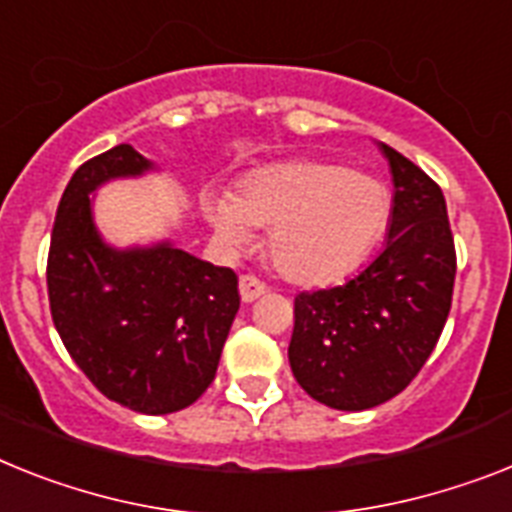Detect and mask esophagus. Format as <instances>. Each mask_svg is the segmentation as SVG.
<instances>
[{
	"label": "esophagus",
	"mask_w": 512,
	"mask_h": 512,
	"mask_svg": "<svg viewBox=\"0 0 512 512\" xmlns=\"http://www.w3.org/2000/svg\"><path fill=\"white\" fill-rule=\"evenodd\" d=\"M268 291V286H265L260 278L255 276H242L239 278V296H242V302L249 304L255 302V299H260V296Z\"/></svg>",
	"instance_id": "obj_1"
}]
</instances>
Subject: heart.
Wrapping results in <instances>:
<instances>
[{
    "instance_id": "obj_1",
    "label": "heart",
    "mask_w": 512,
    "mask_h": 512,
    "mask_svg": "<svg viewBox=\"0 0 512 512\" xmlns=\"http://www.w3.org/2000/svg\"><path fill=\"white\" fill-rule=\"evenodd\" d=\"M200 210L226 249L255 242L270 226L268 255L281 276L320 286L349 276L388 229L393 197L385 182L343 163L289 161L247 174L236 192L205 187Z\"/></svg>"
}]
</instances>
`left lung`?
<instances>
[{
  "label": "left lung",
  "mask_w": 512,
  "mask_h": 512,
  "mask_svg": "<svg viewBox=\"0 0 512 512\" xmlns=\"http://www.w3.org/2000/svg\"><path fill=\"white\" fill-rule=\"evenodd\" d=\"M393 179L388 242L343 286L294 299L296 382L338 411H367L424 367L453 302L455 247L445 197L416 163L377 143Z\"/></svg>",
  "instance_id": "1"
}]
</instances>
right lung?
Wrapping results in <instances>:
<instances>
[{
	"instance_id": "add662e5",
	"label": "right lung",
	"mask_w": 512,
	"mask_h": 512,
	"mask_svg": "<svg viewBox=\"0 0 512 512\" xmlns=\"http://www.w3.org/2000/svg\"><path fill=\"white\" fill-rule=\"evenodd\" d=\"M161 171L114 145L72 174L51 231V317L64 349L109 401L137 414H174L216 377L239 312V281L171 239L117 247L96 223V192Z\"/></svg>"
}]
</instances>
